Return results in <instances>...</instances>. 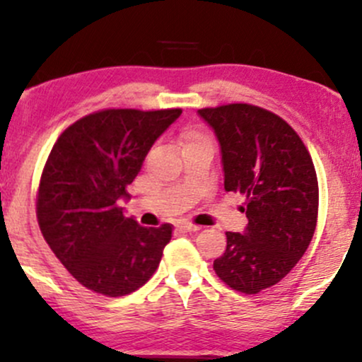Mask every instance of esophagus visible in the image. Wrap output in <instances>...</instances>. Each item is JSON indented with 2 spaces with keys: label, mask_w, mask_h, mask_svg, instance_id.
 I'll list each match as a JSON object with an SVG mask.
<instances>
[{
  "label": "esophagus",
  "mask_w": 362,
  "mask_h": 362,
  "mask_svg": "<svg viewBox=\"0 0 362 362\" xmlns=\"http://www.w3.org/2000/svg\"><path fill=\"white\" fill-rule=\"evenodd\" d=\"M177 226H178V228L182 230V232H190V233H192V232H197V230H201L199 226H197V225H192V223H185V221H184V223H178Z\"/></svg>",
  "instance_id": "obj_1"
}]
</instances>
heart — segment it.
Listing matches in <instances>:
<instances>
[{
    "label": "heart",
    "mask_w": 362,
    "mask_h": 362,
    "mask_svg": "<svg viewBox=\"0 0 362 362\" xmlns=\"http://www.w3.org/2000/svg\"><path fill=\"white\" fill-rule=\"evenodd\" d=\"M184 139H185V144H189V142H194V141H201V136L199 134H196V132H187L184 136Z\"/></svg>",
    "instance_id": "obj_1"
}]
</instances>
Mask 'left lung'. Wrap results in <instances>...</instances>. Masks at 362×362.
<instances>
[{"label":"left lung","instance_id":"obj_1","mask_svg":"<svg viewBox=\"0 0 362 362\" xmlns=\"http://www.w3.org/2000/svg\"><path fill=\"white\" fill-rule=\"evenodd\" d=\"M197 113L220 142L225 190L244 194L249 220L244 233L226 232L214 273L233 291L257 293L291 272L315 235V165L296 130L272 111L233 103Z\"/></svg>","mask_w":362,"mask_h":362}]
</instances>
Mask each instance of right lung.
<instances>
[{
    "instance_id": "right-lung-1",
    "label": "right lung",
    "mask_w": 362,
    "mask_h": 362,
    "mask_svg": "<svg viewBox=\"0 0 362 362\" xmlns=\"http://www.w3.org/2000/svg\"><path fill=\"white\" fill-rule=\"evenodd\" d=\"M172 110H101L71 123L54 142L39 182L37 223L70 275L108 297L136 292L154 275L173 226H141L118 199L158 137L180 117Z\"/></svg>"
}]
</instances>
